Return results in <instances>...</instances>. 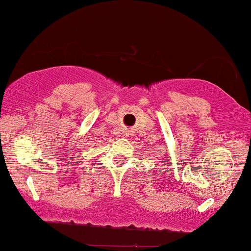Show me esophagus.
Here are the masks:
<instances>
[{
	"instance_id": "esophagus-1",
	"label": "esophagus",
	"mask_w": 251,
	"mask_h": 251,
	"mask_svg": "<svg viewBox=\"0 0 251 251\" xmlns=\"http://www.w3.org/2000/svg\"><path fill=\"white\" fill-rule=\"evenodd\" d=\"M127 132H128V133H129V131H127Z\"/></svg>"
}]
</instances>
